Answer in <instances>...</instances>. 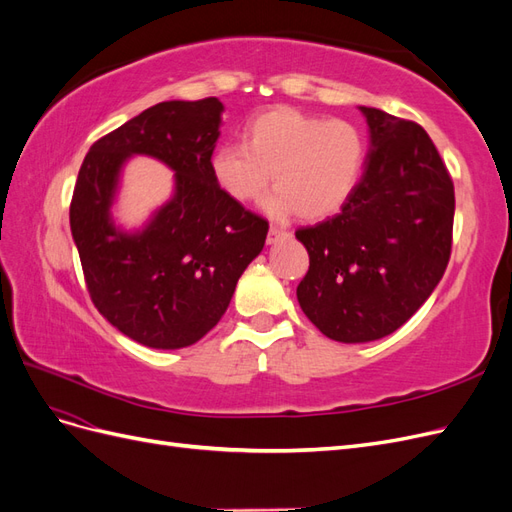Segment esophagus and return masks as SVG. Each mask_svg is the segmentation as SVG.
<instances>
[{
  "instance_id": "1",
  "label": "esophagus",
  "mask_w": 512,
  "mask_h": 512,
  "mask_svg": "<svg viewBox=\"0 0 512 512\" xmlns=\"http://www.w3.org/2000/svg\"><path fill=\"white\" fill-rule=\"evenodd\" d=\"M284 235H286V230H282L280 226H271V228H269V235H267V243L271 245V243H275L277 239L284 237Z\"/></svg>"
}]
</instances>
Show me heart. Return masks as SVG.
Here are the masks:
<instances>
[{"mask_svg": "<svg viewBox=\"0 0 512 512\" xmlns=\"http://www.w3.org/2000/svg\"><path fill=\"white\" fill-rule=\"evenodd\" d=\"M241 145L215 147L209 173L218 190L235 203L275 194L265 209L275 218L299 213L307 222L327 220L342 209L359 185L367 145L346 119L309 115L277 106L245 123Z\"/></svg>", "mask_w": 512, "mask_h": 512, "instance_id": "obj_1", "label": "heart"}]
</instances>
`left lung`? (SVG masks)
Here are the masks:
<instances>
[{
  "mask_svg": "<svg viewBox=\"0 0 512 512\" xmlns=\"http://www.w3.org/2000/svg\"><path fill=\"white\" fill-rule=\"evenodd\" d=\"M371 149L363 177L333 218L294 235L309 254L297 299L320 333L374 342L412 318L451 258L455 188L429 134L361 106Z\"/></svg>",
  "mask_w": 512,
  "mask_h": 512,
  "instance_id": "obj_1",
  "label": "left lung"
}]
</instances>
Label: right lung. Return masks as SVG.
Listing matches in <instances>:
<instances>
[{
  "label": "right lung",
  "mask_w": 512,
  "mask_h": 512,
  "mask_svg": "<svg viewBox=\"0 0 512 512\" xmlns=\"http://www.w3.org/2000/svg\"><path fill=\"white\" fill-rule=\"evenodd\" d=\"M224 104L170 100L147 108L91 145L70 203V228L98 312L134 342L177 350L224 316L269 222L218 190L209 158ZM143 152L176 170V196L141 233L110 220L118 170Z\"/></svg>",
  "instance_id": "obj_1"
}]
</instances>
